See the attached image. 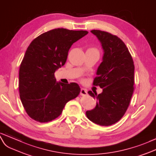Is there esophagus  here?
<instances>
[{
  "mask_svg": "<svg viewBox=\"0 0 156 156\" xmlns=\"http://www.w3.org/2000/svg\"><path fill=\"white\" fill-rule=\"evenodd\" d=\"M80 95L82 96H85V95H87V90L84 88H82L81 91H80Z\"/></svg>",
  "mask_w": 156,
  "mask_h": 156,
  "instance_id": "esophagus-1",
  "label": "esophagus"
}]
</instances>
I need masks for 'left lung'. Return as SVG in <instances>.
<instances>
[{
  "label": "left lung",
  "instance_id": "left-lung-1",
  "mask_svg": "<svg viewBox=\"0 0 156 156\" xmlns=\"http://www.w3.org/2000/svg\"><path fill=\"white\" fill-rule=\"evenodd\" d=\"M91 32L101 42L104 52L93 83L103 92L98 95L88 91L97 103L86 114L97 125L110 126L118 122L129 107L134 91V62L125 43L116 35L97 30Z\"/></svg>",
  "mask_w": 156,
  "mask_h": 156
}]
</instances>
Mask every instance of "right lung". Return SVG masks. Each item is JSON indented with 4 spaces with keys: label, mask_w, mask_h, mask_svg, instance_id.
<instances>
[{
    "label": "right lung",
    "mask_w": 156,
    "mask_h": 156,
    "mask_svg": "<svg viewBox=\"0 0 156 156\" xmlns=\"http://www.w3.org/2000/svg\"><path fill=\"white\" fill-rule=\"evenodd\" d=\"M87 31L57 28L34 39L20 66L19 92L27 114L35 121L47 122L57 118L66 103L76 98V83L57 82L55 73L65 65L72 45Z\"/></svg>",
    "instance_id": "right-lung-1"
}]
</instances>
